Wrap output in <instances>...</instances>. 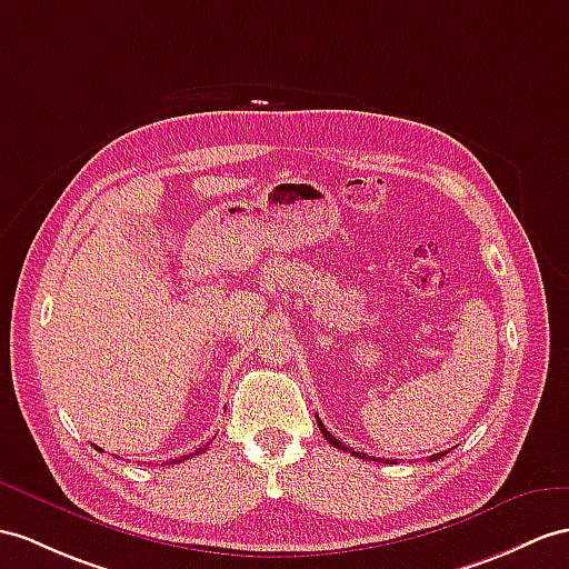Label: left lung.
Listing matches in <instances>:
<instances>
[{"instance_id": "1", "label": "left lung", "mask_w": 569, "mask_h": 569, "mask_svg": "<svg viewBox=\"0 0 569 569\" xmlns=\"http://www.w3.org/2000/svg\"><path fill=\"white\" fill-rule=\"evenodd\" d=\"M316 422H318V429H321V432H323V437H326V439L330 441V445H332V447H336V449H342V451H350L348 447H345V445H342V441H340V439H336V437H332V435L328 432V429H326V427H323V422H321V418H316ZM352 453L357 456V459H367V453H359V451H352ZM441 456H445V451H441V453H435V456H432V461H435V459H441ZM381 461H383V463H391L389 459H381Z\"/></svg>"}]
</instances>
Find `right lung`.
Instances as JSON below:
<instances>
[{"label": "right lung", "mask_w": 569, "mask_h": 569, "mask_svg": "<svg viewBox=\"0 0 569 569\" xmlns=\"http://www.w3.org/2000/svg\"><path fill=\"white\" fill-rule=\"evenodd\" d=\"M204 449H207V447H202V449H198V451H196V456H198V453H202V451H204ZM190 456H192V453H190ZM190 456H183V459H190ZM183 459H180V461H183ZM171 463H173V461H171Z\"/></svg>", "instance_id": "obj_1"}]
</instances>
